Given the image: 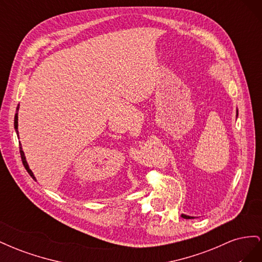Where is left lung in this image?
Wrapping results in <instances>:
<instances>
[{
	"instance_id": "8db88e82",
	"label": "left lung",
	"mask_w": 262,
	"mask_h": 262,
	"mask_svg": "<svg viewBox=\"0 0 262 262\" xmlns=\"http://www.w3.org/2000/svg\"><path fill=\"white\" fill-rule=\"evenodd\" d=\"M238 115V114H237ZM181 217H184V219H187V220H189V219H193L192 216H189V215H186V214H181Z\"/></svg>"
}]
</instances>
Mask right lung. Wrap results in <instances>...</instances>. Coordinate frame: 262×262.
<instances>
[{"instance_id":"right-lung-1","label":"right lung","mask_w":262,"mask_h":262,"mask_svg":"<svg viewBox=\"0 0 262 262\" xmlns=\"http://www.w3.org/2000/svg\"><path fill=\"white\" fill-rule=\"evenodd\" d=\"M18 109H19V107H17V110H18ZM17 115H18L17 113H16V115H15V119H14V126H15V131H16V132H17V134H18V116H17ZM19 153H20V157H21V162H23L24 167L26 168V170H27V172H28L29 175H30V177L36 180V177L34 176L33 171L30 170L29 166H28V164H27L26 157H25V154H24V150H23V148H21V144H20V143H19Z\"/></svg>"}]
</instances>
